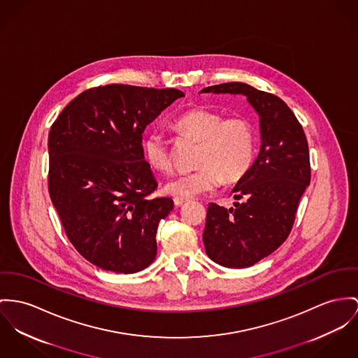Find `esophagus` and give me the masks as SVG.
I'll use <instances>...</instances> for the list:
<instances>
[{"label":"esophagus","instance_id":"obj_1","mask_svg":"<svg viewBox=\"0 0 358 358\" xmlns=\"http://www.w3.org/2000/svg\"><path fill=\"white\" fill-rule=\"evenodd\" d=\"M174 206L176 207H180V206H182V204H185L187 203V200L185 199H181V197H174Z\"/></svg>","mask_w":358,"mask_h":358}]
</instances>
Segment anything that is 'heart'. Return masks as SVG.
Wrapping results in <instances>:
<instances>
[{"instance_id":"b5f03b06","label":"heart","mask_w":358,"mask_h":358,"mask_svg":"<svg viewBox=\"0 0 358 358\" xmlns=\"http://www.w3.org/2000/svg\"><path fill=\"white\" fill-rule=\"evenodd\" d=\"M174 125L184 134L201 141L193 171L180 173L165 184L167 194L191 199L215 192L223 180L236 182L245 176L255 157V129L247 117L224 118L220 111L192 109L181 114ZM144 155L155 170L173 169L171 148L161 132H151L144 140Z\"/></svg>"}]
</instances>
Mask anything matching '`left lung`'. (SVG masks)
I'll list each match as a JSON object with an SVG mask.
<instances>
[{
    "mask_svg": "<svg viewBox=\"0 0 358 358\" xmlns=\"http://www.w3.org/2000/svg\"><path fill=\"white\" fill-rule=\"evenodd\" d=\"M200 92L241 94L259 115L257 158L231 192L234 208L208 204L203 241L206 253L223 267H250L287 238L300 199L310 182L303 127L275 95L245 83H223Z\"/></svg>",
    "mask_w": 358,
    "mask_h": 358,
    "instance_id": "left-lung-1",
    "label": "left lung"
}]
</instances>
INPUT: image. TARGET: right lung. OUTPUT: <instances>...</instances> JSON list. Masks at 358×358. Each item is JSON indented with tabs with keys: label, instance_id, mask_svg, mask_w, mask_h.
I'll return each mask as SVG.
<instances>
[{
	"label": "right lung",
	"instance_id": "obj_1",
	"mask_svg": "<svg viewBox=\"0 0 358 358\" xmlns=\"http://www.w3.org/2000/svg\"><path fill=\"white\" fill-rule=\"evenodd\" d=\"M185 94L176 88L109 84L76 96L49 134V193L64 230L94 266L120 274L148 267L157 256L169 197L144 159L143 132Z\"/></svg>",
	"mask_w": 358,
	"mask_h": 358
}]
</instances>
